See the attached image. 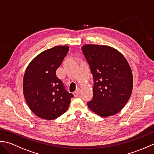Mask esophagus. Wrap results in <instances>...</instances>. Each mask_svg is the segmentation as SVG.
Returning <instances> with one entry per match:
<instances>
[{
  "instance_id": "1",
  "label": "esophagus",
  "mask_w": 154,
  "mask_h": 154,
  "mask_svg": "<svg viewBox=\"0 0 154 154\" xmlns=\"http://www.w3.org/2000/svg\"><path fill=\"white\" fill-rule=\"evenodd\" d=\"M80 89L78 88L76 91H75V92H73V94L75 97H77V96H78V95L80 94Z\"/></svg>"
}]
</instances>
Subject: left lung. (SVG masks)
<instances>
[{
	"label": "left lung",
	"mask_w": 154,
	"mask_h": 154,
	"mask_svg": "<svg viewBox=\"0 0 154 154\" xmlns=\"http://www.w3.org/2000/svg\"><path fill=\"white\" fill-rule=\"evenodd\" d=\"M93 76V98L88 108L102 117L120 112L130 98L133 76L126 59L108 46L86 45L82 48Z\"/></svg>",
	"instance_id": "left-lung-1"
}]
</instances>
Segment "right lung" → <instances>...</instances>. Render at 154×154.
<instances>
[{"mask_svg":"<svg viewBox=\"0 0 154 154\" xmlns=\"http://www.w3.org/2000/svg\"><path fill=\"white\" fill-rule=\"evenodd\" d=\"M68 46H55L36 56L23 78V93L28 106L38 117L54 120L66 112L73 98L66 90L56 71L68 52Z\"/></svg>","mask_w":154,"mask_h":154,"instance_id":"right-lung-1","label":"right lung"}]
</instances>
